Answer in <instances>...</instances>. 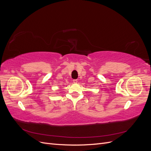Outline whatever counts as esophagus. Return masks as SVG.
<instances>
[{
  "label": "esophagus",
  "mask_w": 151,
  "mask_h": 151,
  "mask_svg": "<svg viewBox=\"0 0 151 151\" xmlns=\"http://www.w3.org/2000/svg\"><path fill=\"white\" fill-rule=\"evenodd\" d=\"M73 83H77V79H74V80H73Z\"/></svg>",
  "instance_id": "esophagus-1"
}]
</instances>
